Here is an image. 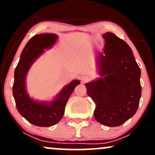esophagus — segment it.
<instances>
[{
  "instance_id": "esophagus-1",
  "label": "esophagus",
  "mask_w": 155,
  "mask_h": 155,
  "mask_svg": "<svg viewBox=\"0 0 155 155\" xmlns=\"http://www.w3.org/2000/svg\"><path fill=\"white\" fill-rule=\"evenodd\" d=\"M89 79H90V78H89L87 76H82L81 77V82H83V83H85V82H87V81H88Z\"/></svg>"
}]
</instances>
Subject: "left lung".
Segmentation results:
<instances>
[{"instance_id": "left-lung-1", "label": "left lung", "mask_w": 155, "mask_h": 155, "mask_svg": "<svg viewBox=\"0 0 155 155\" xmlns=\"http://www.w3.org/2000/svg\"><path fill=\"white\" fill-rule=\"evenodd\" d=\"M102 36L106 42L104 51L97 57L101 77L85 86L95 104L97 122L117 127L131 118L139 106L140 69L124 41L110 32Z\"/></svg>"}]
</instances>
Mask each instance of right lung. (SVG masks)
Segmentation results:
<instances>
[{
    "instance_id": "obj_1",
    "label": "right lung",
    "mask_w": 155,
    "mask_h": 155,
    "mask_svg": "<svg viewBox=\"0 0 155 155\" xmlns=\"http://www.w3.org/2000/svg\"><path fill=\"white\" fill-rule=\"evenodd\" d=\"M58 35L53 33L35 35L30 39L21 53L15 71L12 91L17 111L30 123L39 127H50L58 123L63 117L68 98L79 80H74L60 91L54 101L38 102L30 97L25 87L27 74L33 63L44 51L54 45Z\"/></svg>"
}]
</instances>
